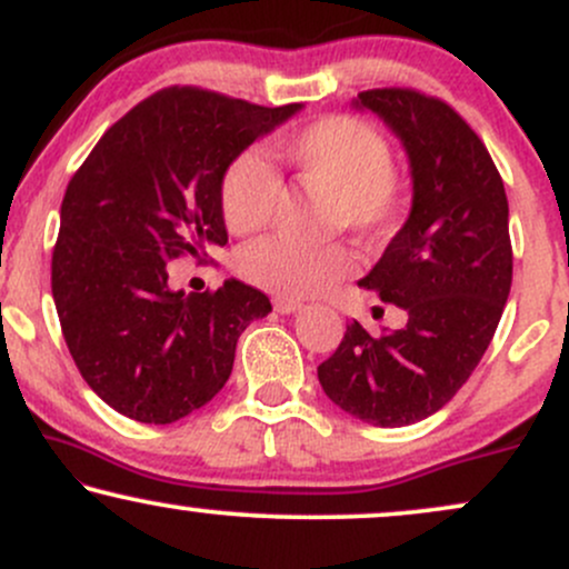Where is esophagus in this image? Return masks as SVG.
Instances as JSON below:
<instances>
[{"mask_svg": "<svg viewBox=\"0 0 569 569\" xmlns=\"http://www.w3.org/2000/svg\"><path fill=\"white\" fill-rule=\"evenodd\" d=\"M276 310L280 312V316H291V312H299L302 310V302H297V299H289V297H276Z\"/></svg>", "mask_w": 569, "mask_h": 569, "instance_id": "34e87169", "label": "esophagus"}]
</instances>
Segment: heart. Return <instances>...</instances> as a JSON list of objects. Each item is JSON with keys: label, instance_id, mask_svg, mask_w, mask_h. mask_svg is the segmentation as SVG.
I'll use <instances>...</instances> for the list:
<instances>
[{"label": "heart", "instance_id": "b5f03b06", "mask_svg": "<svg viewBox=\"0 0 569 569\" xmlns=\"http://www.w3.org/2000/svg\"><path fill=\"white\" fill-rule=\"evenodd\" d=\"M276 149L307 189L329 194V224L335 230L348 227L358 238L380 240L401 221L407 179L390 166V143L369 122L350 114L321 117L280 139ZM278 200L280 179L259 149L240 152L221 176V219L234 234L270 224ZM352 267L356 259L342 243L310 248L267 238L240 253V272L280 297H316L348 278Z\"/></svg>", "mask_w": 569, "mask_h": 569}]
</instances>
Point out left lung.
Instances as JSON below:
<instances>
[{
    "instance_id": "left-lung-1",
    "label": "left lung",
    "mask_w": 569,
    "mask_h": 569,
    "mask_svg": "<svg viewBox=\"0 0 569 569\" xmlns=\"http://www.w3.org/2000/svg\"><path fill=\"white\" fill-rule=\"evenodd\" d=\"M356 107L380 114L411 162L407 224L361 280L409 321L380 337L352 321L318 380L348 415L401 428L452 401L492 342L513 278L508 198L485 141L441 98L375 88Z\"/></svg>"
}]
</instances>
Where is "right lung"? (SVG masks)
<instances>
[{"mask_svg": "<svg viewBox=\"0 0 569 569\" xmlns=\"http://www.w3.org/2000/svg\"><path fill=\"white\" fill-rule=\"evenodd\" d=\"M173 84L136 103L71 176L53 248V299L82 380L139 422L181 420L230 380L259 289L168 286V264L227 243L219 189L240 152L299 112Z\"/></svg>", "mask_w": 569, "mask_h": 569, "instance_id": "obj_1", "label": "right lung"}]
</instances>
